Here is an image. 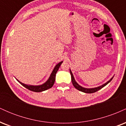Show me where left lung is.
I'll list each match as a JSON object with an SVG mask.
<instances>
[{"mask_svg": "<svg viewBox=\"0 0 126 126\" xmlns=\"http://www.w3.org/2000/svg\"><path fill=\"white\" fill-rule=\"evenodd\" d=\"M70 75H71L72 82V83H73V86H74V87L76 88V89H77L78 90L81 91V92H85V93H88V94H92V93H94V92H96V91H99V89H101V88H102L103 87H104L105 86H106V85H107L108 83H110V82L111 81V80H112V78H114V76H112V77L111 78V79H110L109 80H108V81L106 83H104L103 85H101V86H98V87L92 88H86L82 87V86L79 85L77 83V82H76V80H75V78H74V76H73V73H72V72L71 70H70Z\"/></svg>", "mask_w": 126, "mask_h": 126, "instance_id": "obj_1", "label": "left lung"}]
</instances>
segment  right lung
<instances>
[{
    "instance_id": "right-lung-1",
    "label": "right lung",
    "mask_w": 126,
    "mask_h": 126,
    "mask_svg": "<svg viewBox=\"0 0 126 126\" xmlns=\"http://www.w3.org/2000/svg\"><path fill=\"white\" fill-rule=\"evenodd\" d=\"M63 63V61L59 62V63H57V64L55 66V67L53 69V71H52L51 75H50V77L48 78V79H47V80L45 83H43V84L40 85H27L25 84L24 83H22L21 82H20L19 80H18V79H16L18 80V82H19L23 86L27 88V89H29V90L33 91V92H40L44 91L47 89H50L54 85L55 79H56V75L57 72L58 71L59 67H60V65L62 64V63Z\"/></svg>"
}]
</instances>
